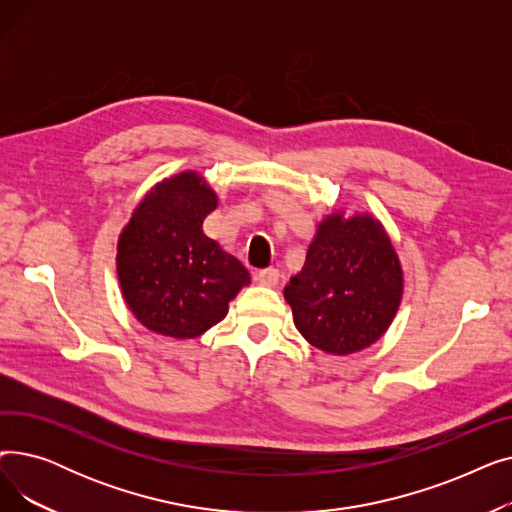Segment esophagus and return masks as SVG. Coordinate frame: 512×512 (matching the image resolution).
<instances>
[{
  "mask_svg": "<svg viewBox=\"0 0 512 512\" xmlns=\"http://www.w3.org/2000/svg\"><path fill=\"white\" fill-rule=\"evenodd\" d=\"M255 276H257V282H259V284L270 286V288L276 286L278 280H280V272L274 270V267H267V270H259Z\"/></svg>",
  "mask_w": 512,
  "mask_h": 512,
  "instance_id": "34e87169",
  "label": "esophagus"
}]
</instances>
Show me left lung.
<instances>
[{
    "instance_id": "8db88e82",
    "label": "left lung",
    "mask_w": 512,
    "mask_h": 512,
    "mask_svg": "<svg viewBox=\"0 0 512 512\" xmlns=\"http://www.w3.org/2000/svg\"><path fill=\"white\" fill-rule=\"evenodd\" d=\"M402 294L405 272L388 230L373 213L346 207L317 222L303 270L284 288L301 336L336 357L378 342Z\"/></svg>"
}]
</instances>
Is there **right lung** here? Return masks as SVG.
I'll list each match as a JSON object with an SVG mask.
<instances>
[{
  "label": "right lung",
  "instance_id": "right-lung-1",
  "mask_svg": "<svg viewBox=\"0 0 512 512\" xmlns=\"http://www.w3.org/2000/svg\"><path fill=\"white\" fill-rule=\"evenodd\" d=\"M218 193L195 170L155 182L132 209L116 245L122 299L149 332L191 340L226 317L251 274L203 232Z\"/></svg>",
  "mask_w": 512,
  "mask_h": 512
}]
</instances>
